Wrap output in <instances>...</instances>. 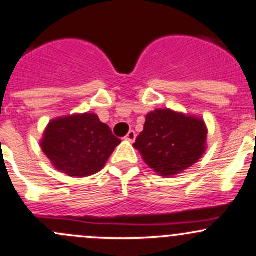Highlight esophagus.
Listing matches in <instances>:
<instances>
[{
  "instance_id": "34e87169",
  "label": "esophagus",
  "mask_w": 256,
  "mask_h": 256,
  "mask_svg": "<svg viewBox=\"0 0 256 256\" xmlns=\"http://www.w3.org/2000/svg\"><path fill=\"white\" fill-rule=\"evenodd\" d=\"M136 132H134V130H129L127 136H126V139H127L128 142H132V143L136 140Z\"/></svg>"
}]
</instances>
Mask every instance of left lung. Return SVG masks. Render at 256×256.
Masks as SVG:
<instances>
[{
  "mask_svg": "<svg viewBox=\"0 0 256 256\" xmlns=\"http://www.w3.org/2000/svg\"><path fill=\"white\" fill-rule=\"evenodd\" d=\"M207 127L202 118L172 110L146 114L133 146L160 176H175L196 164L206 152Z\"/></svg>",
  "mask_w": 256,
  "mask_h": 256,
  "instance_id": "left-lung-1",
  "label": "left lung"
}]
</instances>
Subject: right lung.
Masks as SVG:
<instances>
[{
    "mask_svg": "<svg viewBox=\"0 0 256 256\" xmlns=\"http://www.w3.org/2000/svg\"><path fill=\"white\" fill-rule=\"evenodd\" d=\"M120 139L94 113L50 120L40 142L54 168L68 176L86 178L104 168Z\"/></svg>",
    "mask_w": 256,
    "mask_h": 256,
    "instance_id": "right-lung-1",
    "label": "right lung"
}]
</instances>
